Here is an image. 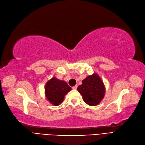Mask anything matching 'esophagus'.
Here are the masks:
<instances>
[{"instance_id":"34e87169","label":"esophagus","mask_w":145,"mask_h":145,"mask_svg":"<svg viewBox=\"0 0 145 145\" xmlns=\"http://www.w3.org/2000/svg\"><path fill=\"white\" fill-rule=\"evenodd\" d=\"M77 87H78V86H77V85H75V86L72 87V89H76V88H77Z\"/></svg>"}]
</instances>
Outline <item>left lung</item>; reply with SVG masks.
Segmentation results:
<instances>
[{
  "mask_svg": "<svg viewBox=\"0 0 145 145\" xmlns=\"http://www.w3.org/2000/svg\"><path fill=\"white\" fill-rule=\"evenodd\" d=\"M82 82V84L78 87L77 90L84 101L90 106L98 105L103 99L105 93L104 82L99 75L94 73L88 76Z\"/></svg>",
  "mask_w": 145,
  "mask_h": 145,
  "instance_id": "left-lung-1",
  "label": "left lung"
}]
</instances>
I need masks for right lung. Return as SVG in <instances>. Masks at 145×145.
<instances>
[{"mask_svg":"<svg viewBox=\"0 0 145 145\" xmlns=\"http://www.w3.org/2000/svg\"><path fill=\"white\" fill-rule=\"evenodd\" d=\"M71 90V88L66 82L53 77L46 84L45 95L51 104L58 106L61 104L64 96Z\"/></svg>","mask_w":145,"mask_h":145,"instance_id":"add662e5","label":"right lung"}]
</instances>
